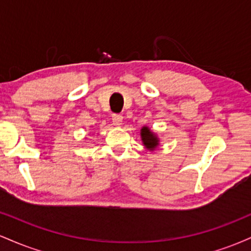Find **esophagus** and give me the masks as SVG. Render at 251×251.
<instances>
[{
    "label": "esophagus",
    "instance_id": "1",
    "mask_svg": "<svg viewBox=\"0 0 251 251\" xmlns=\"http://www.w3.org/2000/svg\"><path fill=\"white\" fill-rule=\"evenodd\" d=\"M123 116H120V114H113L112 116V123H113V125L116 126H122L123 125Z\"/></svg>",
    "mask_w": 251,
    "mask_h": 251
}]
</instances>
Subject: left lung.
<instances>
[{
  "instance_id": "1",
  "label": "left lung",
  "mask_w": 251,
  "mask_h": 251,
  "mask_svg": "<svg viewBox=\"0 0 251 251\" xmlns=\"http://www.w3.org/2000/svg\"><path fill=\"white\" fill-rule=\"evenodd\" d=\"M140 138H142L143 145L145 146V149L151 152H153L160 144L157 133H154L149 126H143L142 129H140Z\"/></svg>"
}]
</instances>
